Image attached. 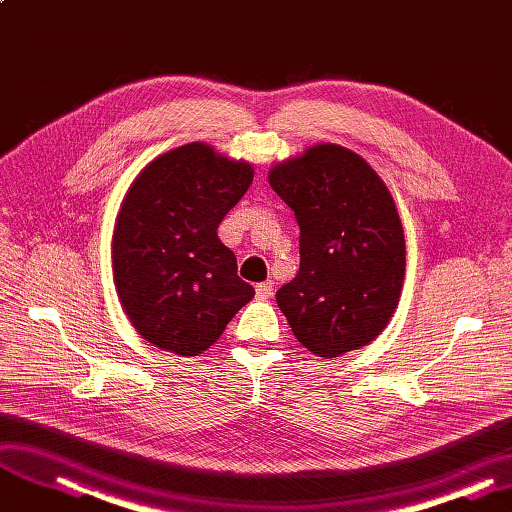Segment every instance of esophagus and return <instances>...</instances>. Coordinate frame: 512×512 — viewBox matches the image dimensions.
Returning a JSON list of instances; mask_svg holds the SVG:
<instances>
[{
	"instance_id": "obj_1",
	"label": "esophagus",
	"mask_w": 512,
	"mask_h": 512,
	"mask_svg": "<svg viewBox=\"0 0 512 512\" xmlns=\"http://www.w3.org/2000/svg\"><path fill=\"white\" fill-rule=\"evenodd\" d=\"M273 294V283L271 281H264L256 285V298L258 300H267Z\"/></svg>"
}]
</instances>
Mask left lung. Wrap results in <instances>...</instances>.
<instances>
[{
	"mask_svg": "<svg viewBox=\"0 0 512 512\" xmlns=\"http://www.w3.org/2000/svg\"><path fill=\"white\" fill-rule=\"evenodd\" d=\"M269 185L300 227V271L277 292L296 340L325 359L370 344L391 321L405 277L391 191L361 155L334 142L275 163Z\"/></svg>",
	"mask_w": 512,
	"mask_h": 512,
	"instance_id": "left-lung-1",
	"label": "left lung"
}]
</instances>
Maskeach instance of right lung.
Wrapping results in <instances>:
<instances>
[{
	"instance_id": "add662e5",
	"label": "right lung",
	"mask_w": 512,
	"mask_h": 512,
	"mask_svg": "<svg viewBox=\"0 0 512 512\" xmlns=\"http://www.w3.org/2000/svg\"><path fill=\"white\" fill-rule=\"evenodd\" d=\"M252 180L250 161L189 142L147 163L121 201L111 243L115 290L134 330L157 349L203 353L254 298L216 233Z\"/></svg>"
}]
</instances>
